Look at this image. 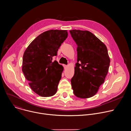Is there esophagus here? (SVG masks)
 <instances>
[{
    "label": "esophagus",
    "instance_id": "obj_1",
    "mask_svg": "<svg viewBox=\"0 0 131 131\" xmlns=\"http://www.w3.org/2000/svg\"><path fill=\"white\" fill-rule=\"evenodd\" d=\"M63 66H64V67L65 69L67 67V65H63Z\"/></svg>",
    "mask_w": 131,
    "mask_h": 131
}]
</instances>
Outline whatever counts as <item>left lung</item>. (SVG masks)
Instances as JSON below:
<instances>
[{"label":"left lung","mask_w":131,"mask_h":131,"mask_svg":"<svg viewBox=\"0 0 131 131\" xmlns=\"http://www.w3.org/2000/svg\"><path fill=\"white\" fill-rule=\"evenodd\" d=\"M69 32L78 46L77 63L71 80L72 89L76 97L89 98L97 93L108 73L110 59L107 47L89 31Z\"/></svg>","instance_id":"obj_1"}]
</instances>
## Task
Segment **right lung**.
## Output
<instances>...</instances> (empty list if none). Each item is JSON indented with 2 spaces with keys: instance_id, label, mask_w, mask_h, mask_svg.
Segmentation results:
<instances>
[{
  "instance_id": "add662e5",
  "label": "right lung",
  "mask_w": 131,
  "mask_h": 131,
  "mask_svg": "<svg viewBox=\"0 0 131 131\" xmlns=\"http://www.w3.org/2000/svg\"><path fill=\"white\" fill-rule=\"evenodd\" d=\"M67 30H50L37 36L24 52L22 71L31 90L43 97L55 95L64 68L52 58L57 56L67 37Z\"/></svg>"
}]
</instances>
